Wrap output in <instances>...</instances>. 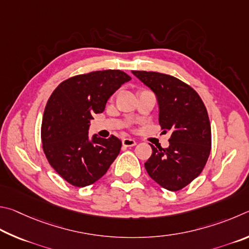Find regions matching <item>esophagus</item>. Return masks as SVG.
I'll use <instances>...</instances> for the list:
<instances>
[{
  "label": "esophagus",
  "instance_id": "esophagus-1",
  "mask_svg": "<svg viewBox=\"0 0 249 249\" xmlns=\"http://www.w3.org/2000/svg\"><path fill=\"white\" fill-rule=\"evenodd\" d=\"M122 144L124 146H134L137 144V141L134 139H130V138H125L122 140Z\"/></svg>",
  "mask_w": 249,
  "mask_h": 249
}]
</instances>
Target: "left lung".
Segmentation results:
<instances>
[{"label":"left lung","mask_w":249,"mask_h":249,"mask_svg":"<svg viewBox=\"0 0 249 249\" xmlns=\"http://www.w3.org/2000/svg\"><path fill=\"white\" fill-rule=\"evenodd\" d=\"M132 73L155 94L160 127L164 133L171 132L166 149L151 144L146 172L163 188L180 190L200 175L210 155L207 108L197 91L176 77L159 72Z\"/></svg>","instance_id":"8db88e82"}]
</instances>
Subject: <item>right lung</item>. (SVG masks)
I'll return each mask as SVG.
<instances>
[{
	"instance_id": "add662e5",
	"label": "right lung",
	"mask_w": 249,
	"mask_h": 249,
	"mask_svg": "<svg viewBox=\"0 0 249 249\" xmlns=\"http://www.w3.org/2000/svg\"><path fill=\"white\" fill-rule=\"evenodd\" d=\"M130 80L120 70L96 71L68 78L51 94L42 118V149L48 162L69 184H94L119 154V139L97 134L90 138L89 129L94 113L103 112L110 96Z\"/></svg>"
}]
</instances>
